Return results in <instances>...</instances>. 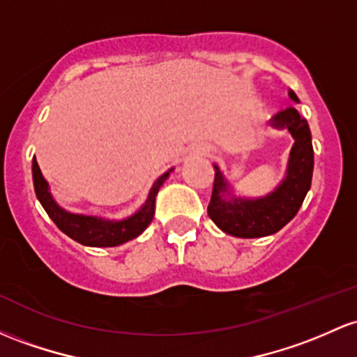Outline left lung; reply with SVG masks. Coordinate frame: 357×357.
I'll return each instance as SVG.
<instances>
[{"label":"left lung","instance_id":"obj_1","mask_svg":"<svg viewBox=\"0 0 357 357\" xmlns=\"http://www.w3.org/2000/svg\"><path fill=\"white\" fill-rule=\"evenodd\" d=\"M291 101L300 103L289 89ZM276 130H288L293 146L281 183L264 197H237L220 167L213 164V191L208 205V217L225 234L241 238H256L276 234L298 213L307 197L313 174V147L308 121L295 107L281 109L271 120Z\"/></svg>","mask_w":357,"mask_h":357}]
</instances>
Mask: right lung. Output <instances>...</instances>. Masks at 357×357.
Listing matches in <instances>:
<instances>
[{"mask_svg":"<svg viewBox=\"0 0 357 357\" xmlns=\"http://www.w3.org/2000/svg\"><path fill=\"white\" fill-rule=\"evenodd\" d=\"M172 171H174V167L167 169L155 179L154 185L149 190L146 202L135 213H132L130 217L120 218V220H112V218L96 217V215L73 213V211L62 208L50 193L49 183L42 176V171L35 158L32 162L35 195H37L40 205L44 206L47 215L52 218L59 230H62L66 236L79 242V244L89 245V248H115V245H121L132 238L139 237L154 218L155 197L159 193V188L169 178Z\"/></svg>","mask_w":357,"mask_h":357,"instance_id":"obj_1","label":"right lung"}]
</instances>
